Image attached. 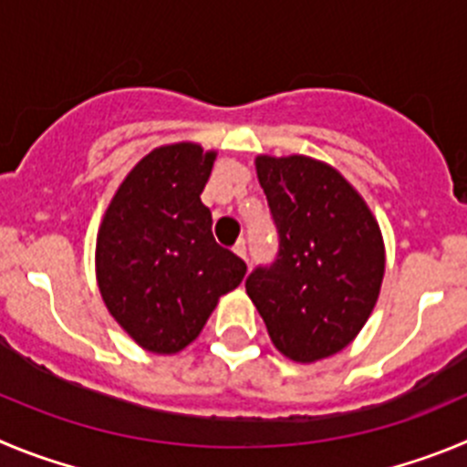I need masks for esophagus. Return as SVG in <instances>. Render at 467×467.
<instances>
[{"label": "esophagus", "instance_id": "34e87169", "mask_svg": "<svg viewBox=\"0 0 467 467\" xmlns=\"http://www.w3.org/2000/svg\"><path fill=\"white\" fill-rule=\"evenodd\" d=\"M234 254L239 255V258H244V260H249V251H246V242H244V239H239L237 244H234Z\"/></svg>", "mask_w": 467, "mask_h": 467}]
</instances>
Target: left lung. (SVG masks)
Segmentation results:
<instances>
[{"label":"left lung","mask_w":467,"mask_h":467,"mask_svg":"<svg viewBox=\"0 0 467 467\" xmlns=\"http://www.w3.org/2000/svg\"><path fill=\"white\" fill-rule=\"evenodd\" d=\"M255 170L279 251L246 276V293L281 354L297 363L337 354L379 296V225L347 179L323 162L260 155Z\"/></svg>","instance_id":"8db88e82"}]
</instances>
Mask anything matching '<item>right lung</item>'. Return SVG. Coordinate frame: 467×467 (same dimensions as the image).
Wrapping results in <instances>:
<instances>
[{
	"instance_id": "1",
	"label": "right lung",
	"mask_w": 467,
	"mask_h": 467,
	"mask_svg": "<svg viewBox=\"0 0 467 467\" xmlns=\"http://www.w3.org/2000/svg\"><path fill=\"white\" fill-rule=\"evenodd\" d=\"M213 153L197 144L150 150L107 209L98 234V281L109 312L155 354L192 342L246 263L216 244L202 204Z\"/></svg>"
}]
</instances>
